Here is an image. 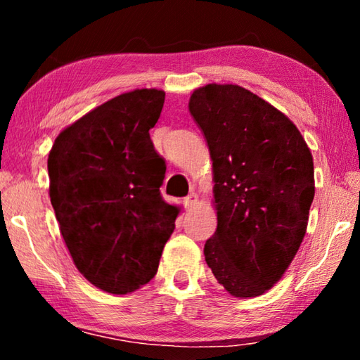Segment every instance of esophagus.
I'll return each instance as SVG.
<instances>
[{
    "mask_svg": "<svg viewBox=\"0 0 360 360\" xmlns=\"http://www.w3.org/2000/svg\"><path fill=\"white\" fill-rule=\"evenodd\" d=\"M198 203V195L195 193V192H191L187 195V197L184 198V206L187 210H192V208H195V205Z\"/></svg>",
    "mask_w": 360,
    "mask_h": 360,
    "instance_id": "34e87169",
    "label": "esophagus"
}]
</instances>
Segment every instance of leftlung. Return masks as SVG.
I'll return each instance as SVG.
<instances>
[{"label": "left lung", "mask_w": 360, "mask_h": 360, "mask_svg": "<svg viewBox=\"0 0 360 360\" xmlns=\"http://www.w3.org/2000/svg\"><path fill=\"white\" fill-rule=\"evenodd\" d=\"M188 111L210 148L217 229L205 260L230 295L271 289L307 233L313 155L288 115L235 84L193 90Z\"/></svg>", "instance_id": "obj_1"}]
</instances>
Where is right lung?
<instances>
[{"instance_id":"add662e5","label":"right lung","mask_w":360,"mask_h":360,"mask_svg":"<svg viewBox=\"0 0 360 360\" xmlns=\"http://www.w3.org/2000/svg\"><path fill=\"white\" fill-rule=\"evenodd\" d=\"M165 92L136 89L66 127L47 158L49 195L81 275L124 295L155 276L179 208L160 195L165 160L149 130Z\"/></svg>"}]
</instances>
